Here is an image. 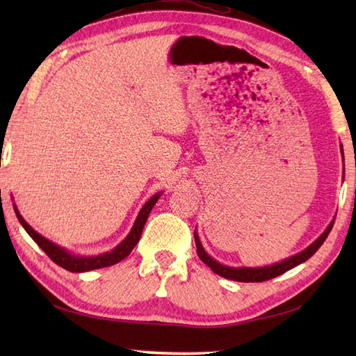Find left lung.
I'll return each mask as SVG.
<instances>
[{
    "instance_id": "1",
    "label": "left lung",
    "mask_w": 356,
    "mask_h": 356,
    "mask_svg": "<svg viewBox=\"0 0 356 356\" xmlns=\"http://www.w3.org/2000/svg\"><path fill=\"white\" fill-rule=\"evenodd\" d=\"M341 153H343V147H341ZM335 220H332L329 223V226L321 236L316 238L314 243L309 245L303 251L295 254L292 257H287V259L274 263V264H269V266H261V268H246V266H241V268H234V266H226V264L218 263L217 260H214L213 257H211L205 249L202 246V241L199 238V234L197 231H194V238H195V246H197V254H199V259L208 264V266L213 269L217 275H220L223 278H228V280H234V282H243V283H254V282H266V280H270L274 277H278L284 274L286 270H289L295 266H298V264L305 263L306 260L311 259V257L318 251L320 246L324 243V240L327 238L329 232L332 231V226H334Z\"/></svg>"
}]
</instances>
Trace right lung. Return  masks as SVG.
<instances>
[{"label":"right lung","mask_w":356,"mask_h":356,"mask_svg":"<svg viewBox=\"0 0 356 356\" xmlns=\"http://www.w3.org/2000/svg\"><path fill=\"white\" fill-rule=\"evenodd\" d=\"M161 195H162V193H157L148 202H145V205L142 207L138 217H136L131 231L128 232V236L122 241H120V243L116 248H113L110 252H104V254L92 255V257L72 254L69 249L61 248L59 245L53 243V241H50L49 238H45L44 236H41V234H38L32 228V226H30L24 220V218H22V216L19 214V211H18V208H17V205H15V203H13V209H15V214H17V217H18L19 223L22 225V228L26 229L29 236L35 240V243L40 246L53 261L59 264L61 268L70 270V272H87V270H93V269L113 266V264L119 263L120 260H124L125 257L130 255V252L133 251V248L139 243V238L142 236L143 226H145L151 209H153V207L156 205V202L159 200Z\"/></svg>","instance_id":"add662e5"}]
</instances>
